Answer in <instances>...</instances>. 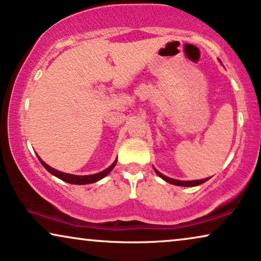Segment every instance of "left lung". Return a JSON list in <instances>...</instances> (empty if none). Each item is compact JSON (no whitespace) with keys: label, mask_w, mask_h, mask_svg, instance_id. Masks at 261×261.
Segmentation results:
<instances>
[{"label":"left lung","mask_w":261,"mask_h":261,"mask_svg":"<svg viewBox=\"0 0 261 261\" xmlns=\"http://www.w3.org/2000/svg\"><path fill=\"white\" fill-rule=\"evenodd\" d=\"M155 172H156V174H158L159 176H161V178L163 180H166L167 182L173 184V185H176V186H197V185H200V184L207 181V180L210 179V178H206V179H201V180H192V181H181V180H175V179L167 178L166 175L161 174V173L156 171V169H155Z\"/></svg>","instance_id":"obj_1"}]
</instances>
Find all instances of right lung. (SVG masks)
I'll use <instances>...</instances> for the list:
<instances>
[{
	"mask_svg": "<svg viewBox=\"0 0 261 261\" xmlns=\"http://www.w3.org/2000/svg\"><path fill=\"white\" fill-rule=\"evenodd\" d=\"M38 159H39L41 165L45 167V169L50 172L51 174H54L55 176H57V178H60L61 180H63V181H65V182L74 184V185H86V184L95 182L100 179L105 178V176L114 168V166H116V163H117V160H116V161H114L112 165L109 167V168H106L105 171L96 173V174H93V175H72V174H67V173H63L60 171H56V169H54L52 167L46 165L44 161H41L40 158H38Z\"/></svg>",
	"mask_w": 261,
	"mask_h": 261,
	"instance_id": "1",
	"label": "right lung"
}]
</instances>
